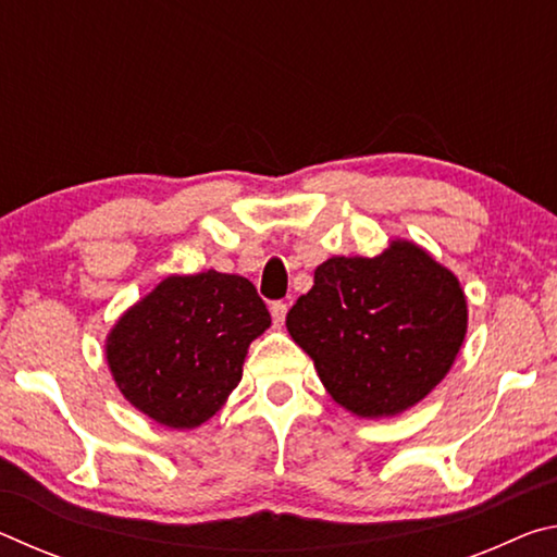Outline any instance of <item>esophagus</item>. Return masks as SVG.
Listing matches in <instances>:
<instances>
[{
  "instance_id": "esophagus-1",
  "label": "esophagus",
  "mask_w": 557,
  "mask_h": 557,
  "mask_svg": "<svg viewBox=\"0 0 557 557\" xmlns=\"http://www.w3.org/2000/svg\"><path fill=\"white\" fill-rule=\"evenodd\" d=\"M270 314H272V322H275V326L285 324V317H287V305H285V301H272Z\"/></svg>"
}]
</instances>
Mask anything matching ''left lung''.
Instances as JSON below:
<instances>
[{
    "instance_id": "left-lung-1",
    "label": "left lung",
    "mask_w": 557,
    "mask_h": 557,
    "mask_svg": "<svg viewBox=\"0 0 557 557\" xmlns=\"http://www.w3.org/2000/svg\"><path fill=\"white\" fill-rule=\"evenodd\" d=\"M455 272L422 245L393 238L375 258L334 256L287 314L326 393L361 420L395 418L435 391L467 336Z\"/></svg>"
}]
</instances>
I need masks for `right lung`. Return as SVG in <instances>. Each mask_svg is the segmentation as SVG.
<instances>
[{"mask_svg": "<svg viewBox=\"0 0 557 557\" xmlns=\"http://www.w3.org/2000/svg\"><path fill=\"white\" fill-rule=\"evenodd\" d=\"M268 326L250 280L215 270L169 275L112 324L108 369L132 408L194 430L238 388L248 348Z\"/></svg>", "mask_w": 557, "mask_h": 557, "instance_id": "right-lung-1", "label": "right lung"}]
</instances>
